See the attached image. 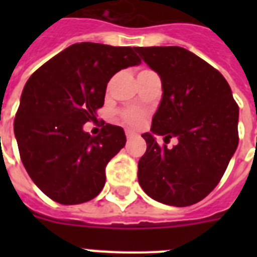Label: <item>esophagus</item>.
I'll return each instance as SVG.
<instances>
[{
    "label": "esophagus",
    "instance_id": "obj_1",
    "mask_svg": "<svg viewBox=\"0 0 257 257\" xmlns=\"http://www.w3.org/2000/svg\"><path fill=\"white\" fill-rule=\"evenodd\" d=\"M125 135H126V139H128V140H131V139L135 136V135H133V132H131V131H126V133H125Z\"/></svg>",
    "mask_w": 257,
    "mask_h": 257
}]
</instances>
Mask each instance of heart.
<instances>
[{
	"label": "heart",
	"mask_w": 257,
	"mask_h": 257,
	"mask_svg": "<svg viewBox=\"0 0 257 257\" xmlns=\"http://www.w3.org/2000/svg\"><path fill=\"white\" fill-rule=\"evenodd\" d=\"M145 112L139 108H126L120 112V118L131 128H139L144 120Z\"/></svg>",
	"instance_id": "obj_1"
}]
</instances>
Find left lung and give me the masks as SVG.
Wrapping results in <instances>:
<instances>
[{"label":"left lung","mask_w":257,"mask_h":257,"mask_svg":"<svg viewBox=\"0 0 257 257\" xmlns=\"http://www.w3.org/2000/svg\"><path fill=\"white\" fill-rule=\"evenodd\" d=\"M161 78L163 97L151 132L139 183L149 197L173 207L199 203L213 191L239 144V106L219 70L180 46L135 48ZM155 136L168 144H157Z\"/></svg>","instance_id":"left-lung-1"}]
</instances>
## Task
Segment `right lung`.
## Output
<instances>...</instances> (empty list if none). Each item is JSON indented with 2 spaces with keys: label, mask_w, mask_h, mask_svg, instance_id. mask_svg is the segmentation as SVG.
Instances as JSON below:
<instances>
[{
  "label": "right lung",
  "mask_w": 257,
  "mask_h": 257,
  "mask_svg": "<svg viewBox=\"0 0 257 257\" xmlns=\"http://www.w3.org/2000/svg\"><path fill=\"white\" fill-rule=\"evenodd\" d=\"M141 60L129 46L80 42L38 68L22 90L14 135L34 184L64 205L94 199L105 167L126 143L124 129L105 124L98 136L82 126L96 120L109 80Z\"/></svg>",
  "instance_id": "right-lung-1"
}]
</instances>
